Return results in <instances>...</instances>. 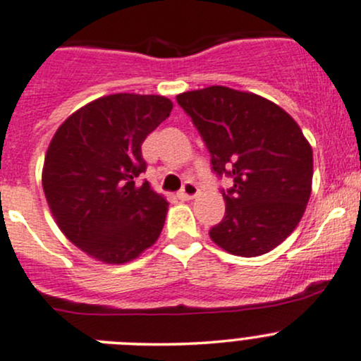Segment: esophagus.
<instances>
[{
  "mask_svg": "<svg viewBox=\"0 0 361 361\" xmlns=\"http://www.w3.org/2000/svg\"><path fill=\"white\" fill-rule=\"evenodd\" d=\"M197 195H199V187H197L195 183H192V181H187V183L183 185V188L180 190V193H178V197H180L181 200L195 199Z\"/></svg>",
  "mask_w": 361,
  "mask_h": 361,
  "instance_id": "esophagus-1",
  "label": "esophagus"
}]
</instances>
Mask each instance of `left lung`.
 I'll use <instances>...</instances> for the list:
<instances>
[{
	"instance_id": "1",
	"label": "left lung",
	"mask_w": 361,
	"mask_h": 361,
	"mask_svg": "<svg viewBox=\"0 0 361 361\" xmlns=\"http://www.w3.org/2000/svg\"><path fill=\"white\" fill-rule=\"evenodd\" d=\"M176 100L206 142L212 169L233 178L212 242L233 256L270 252L295 230L311 195L313 150L299 124L267 98L226 86Z\"/></svg>"
}]
</instances>
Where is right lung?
Here are the masks:
<instances>
[{"label":"right lung","mask_w":361,"mask_h":361,"mask_svg":"<svg viewBox=\"0 0 361 361\" xmlns=\"http://www.w3.org/2000/svg\"><path fill=\"white\" fill-rule=\"evenodd\" d=\"M161 94L116 93L71 114L44 155L43 190L62 233L93 259L124 264L157 242L168 200L149 181L142 143L169 117Z\"/></svg>","instance_id":"right-lung-1"}]
</instances>
